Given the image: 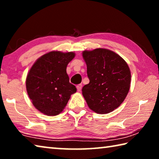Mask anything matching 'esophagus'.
I'll use <instances>...</instances> for the list:
<instances>
[{
    "label": "esophagus",
    "instance_id": "obj_1",
    "mask_svg": "<svg viewBox=\"0 0 159 159\" xmlns=\"http://www.w3.org/2000/svg\"><path fill=\"white\" fill-rule=\"evenodd\" d=\"M76 88H77L78 92H80V91L81 90V89H82V85H81V84L78 85L76 86Z\"/></svg>",
    "mask_w": 159,
    "mask_h": 159
}]
</instances>
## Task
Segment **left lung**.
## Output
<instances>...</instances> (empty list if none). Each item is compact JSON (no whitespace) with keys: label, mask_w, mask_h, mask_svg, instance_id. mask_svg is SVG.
<instances>
[{"label":"left lung","mask_w":159,"mask_h":159,"mask_svg":"<svg viewBox=\"0 0 159 159\" xmlns=\"http://www.w3.org/2000/svg\"><path fill=\"white\" fill-rule=\"evenodd\" d=\"M90 83L82 88L89 108L98 114H108L124 101L130 90L131 74L123 59L111 50L97 48L85 50Z\"/></svg>","instance_id":"1"}]
</instances>
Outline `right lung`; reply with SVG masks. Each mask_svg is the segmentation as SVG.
<instances>
[{
  "label": "right lung",
  "instance_id": "1",
  "mask_svg": "<svg viewBox=\"0 0 159 159\" xmlns=\"http://www.w3.org/2000/svg\"><path fill=\"white\" fill-rule=\"evenodd\" d=\"M74 57L73 52L52 51L38 59L29 70L26 91L34 106L43 114H60L70 97L76 92L66 74V66Z\"/></svg>",
  "mask_w": 159,
  "mask_h": 159
}]
</instances>
